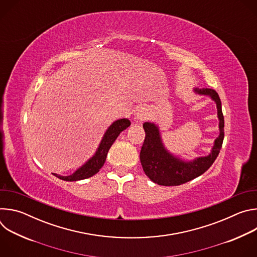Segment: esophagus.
<instances>
[{"mask_svg": "<svg viewBox=\"0 0 257 257\" xmlns=\"http://www.w3.org/2000/svg\"><path fill=\"white\" fill-rule=\"evenodd\" d=\"M150 117V112H149V108L145 107V106H140L138 108V111L136 113V120L139 122H142L144 120H146Z\"/></svg>", "mask_w": 257, "mask_h": 257, "instance_id": "34e87169", "label": "esophagus"}]
</instances>
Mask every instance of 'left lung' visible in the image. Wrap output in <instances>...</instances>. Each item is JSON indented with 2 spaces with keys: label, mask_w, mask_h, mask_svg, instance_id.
<instances>
[{
  "label": "left lung",
  "mask_w": 257,
  "mask_h": 257,
  "mask_svg": "<svg viewBox=\"0 0 257 257\" xmlns=\"http://www.w3.org/2000/svg\"><path fill=\"white\" fill-rule=\"evenodd\" d=\"M194 92L199 95H207L215 102L219 134L214 140L208 156L199 157L192 161H183L165 148L159 126L155 123L145 122L143 124L145 139L140 152V162L145 175L159 185L178 186L199 177L210 168L222 149L225 122L221 99L216 91L210 88H195Z\"/></svg>",
  "instance_id": "1"
}]
</instances>
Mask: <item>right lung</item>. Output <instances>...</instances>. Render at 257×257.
Returning <instances> with one entry per match:
<instances>
[{
  "label": "right lung",
  "mask_w": 257,
  "mask_h": 257,
  "mask_svg": "<svg viewBox=\"0 0 257 257\" xmlns=\"http://www.w3.org/2000/svg\"><path fill=\"white\" fill-rule=\"evenodd\" d=\"M131 122L128 119H120L115 121L111 126H109L105 133L103 134V137L98 145V148L95 152V154L80 168H78L74 173L69 176H61L58 174H54L57 178L64 180V181H79L83 179H87L89 177H92L95 175L100 168L103 166L106 155L108 153V150L111 149V146L119 136V134L127 129L130 126Z\"/></svg>",
  "instance_id": "1"
}]
</instances>
